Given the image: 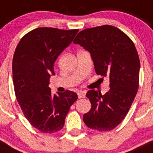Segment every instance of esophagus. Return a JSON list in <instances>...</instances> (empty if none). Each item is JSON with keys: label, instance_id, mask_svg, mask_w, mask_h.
Here are the masks:
<instances>
[{"label": "esophagus", "instance_id": "1", "mask_svg": "<svg viewBox=\"0 0 153 153\" xmlns=\"http://www.w3.org/2000/svg\"><path fill=\"white\" fill-rule=\"evenodd\" d=\"M78 98H84V97H85V93H83V92H82V91H78Z\"/></svg>", "mask_w": 153, "mask_h": 153}]
</instances>
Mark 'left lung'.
Instances as JSON below:
<instances>
[{
  "instance_id": "left-lung-1",
  "label": "left lung",
  "mask_w": 153,
  "mask_h": 153,
  "mask_svg": "<svg viewBox=\"0 0 153 153\" xmlns=\"http://www.w3.org/2000/svg\"><path fill=\"white\" fill-rule=\"evenodd\" d=\"M74 43L90 52L96 73L110 80V90L104 95L94 90L87 92L91 108L84 114V123L92 130L110 131L126 116L138 91L137 49L126 33L111 25L82 30Z\"/></svg>"
}]
</instances>
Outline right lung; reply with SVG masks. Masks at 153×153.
Returning a JSON list of instances; mask_svg holds the SVG:
<instances>
[{"mask_svg": "<svg viewBox=\"0 0 153 153\" xmlns=\"http://www.w3.org/2000/svg\"><path fill=\"white\" fill-rule=\"evenodd\" d=\"M78 29H34L22 37L12 63L15 95L30 123L44 133H55L65 124L77 94L66 90L53 94L49 80L55 75L54 63L70 45Z\"/></svg>", "mask_w": 153, "mask_h": 153, "instance_id": "1", "label": "right lung"}]
</instances>
